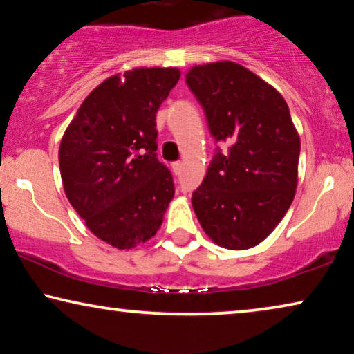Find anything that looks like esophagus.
<instances>
[{
	"label": "esophagus",
	"mask_w": 354,
	"mask_h": 354,
	"mask_svg": "<svg viewBox=\"0 0 354 354\" xmlns=\"http://www.w3.org/2000/svg\"><path fill=\"white\" fill-rule=\"evenodd\" d=\"M171 167H173V173H175V175H181L183 162H175Z\"/></svg>",
	"instance_id": "1"
}]
</instances>
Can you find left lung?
<instances>
[{
  "label": "left lung",
  "mask_w": 354,
  "mask_h": 354,
  "mask_svg": "<svg viewBox=\"0 0 354 354\" xmlns=\"http://www.w3.org/2000/svg\"><path fill=\"white\" fill-rule=\"evenodd\" d=\"M187 87L218 147L192 194L200 225L216 245L248 250L266 240L291 207L300 138L281 93L234 62L194 66Z\"/></svg>",
  "instance_id": "left-lung-1"
}]
</instances>
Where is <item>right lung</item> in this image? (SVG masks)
Wrapping results in <instances>:
<instances>
[{
  "label": "right lung",
  "instance_id": "right-lung-1",
  "mask_svg": "<svg viewBox=\"0 0 354 354\" xmlns=\"http://www.w3.org/2000/svg\"><path fill=\"white\" fill-rule=\"evenodd\" d=\"M176 68H135L88 93L63 135L59 163L71 207L93 235L130 250L157 234L175 195L157 160L156 114Z\"/></svg>",
  "mask_w": 354,
  "mask_h": 354
}]
</instances>
